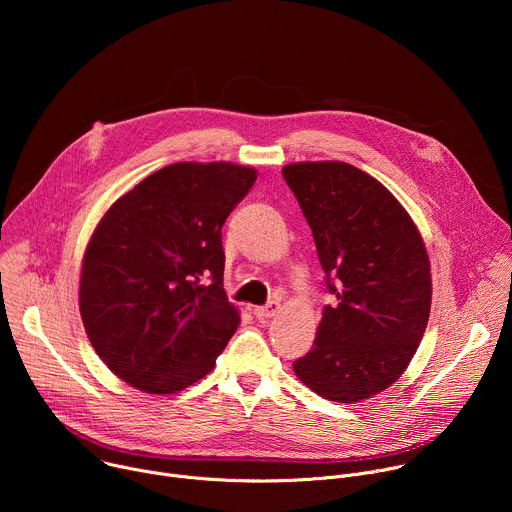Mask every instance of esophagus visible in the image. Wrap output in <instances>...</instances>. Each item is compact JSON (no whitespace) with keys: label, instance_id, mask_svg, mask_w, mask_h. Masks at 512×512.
<instances>
[{"label":"esophagus","instance_id":"34e87169","mask_svg":"<svg viewBox=\"0 0 512 512\" xmlns=\"http://www.w3.org/2000/svg\"><path fill=\"white\" fill-rule=\"evenodd\" d=\"M279 310H281V304H279L277 300H271V302H267L265 306L255 308V310H253V314L257 316V320H269V318L277 316V314H279Z\"/></svg>","mask_w":512,"mask_h":512}]
</instances>
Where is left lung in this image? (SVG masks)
<instances>
[{"instance_id": "left-lung-1", "label": "left lung", "mask_w": 512, "mask_h": 512, "mask_svg": "<svg viewBox=\"0 0 512 512\" xmlns=\"http://www.w3.org/2000/svg\"><path fill=\"white\" fill-rule=\"evenodd\" d=\"M281 174L312 229L334 296L294 371L328 401L369 399L403 375L423 338L431 308L425 245L407 210L367 172L304 162Z\"/></svg>"}]
</instances>
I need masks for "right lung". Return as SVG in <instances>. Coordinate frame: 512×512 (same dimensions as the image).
Returning a JSON list of instances; mask_svg holds the SVG:
<instances>
[{
    "label": "right lung",
    "mask_w": 512,
    "mask_h": 512,
    "mask_svg": "<svg viewBox=\"0 0 512 512\" xmlns=\"http://www.w3.org/2000/svg\"><path fill=\"white\" fill-rule=\"evenodd\" d=\"M257 172L229 162L166 166L101 218L83 259L81 316L131 387L178 393L214 367L239 326L223 289V225Z\"/></svg>",
    "instance_id": "obj_1"
}]
</instances>
